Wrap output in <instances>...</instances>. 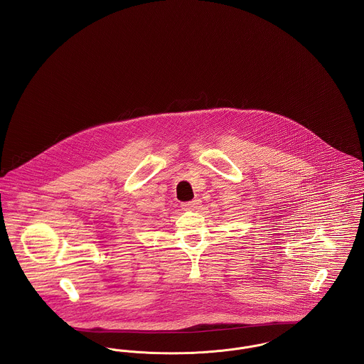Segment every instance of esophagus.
I'll list each match as a JSON object with an SVG mask.
<instances>
[{"label": "esophagus", "mask_w": 364, "mask_h": 364, "mask_svg": "<svg viewBox=\"0 0 364 364\" xmlns=\"http://www.w3.org/2000/svg\"><path fill=\"white\" fill-rule=\"evenodd\" d=\"M183 206V209L184 210H196V209H199V206H200V200L199 199H193L191 202H186V203H183L181 205Z\"/></svg>", "instance_id": "34e87169"}]
</instances>
